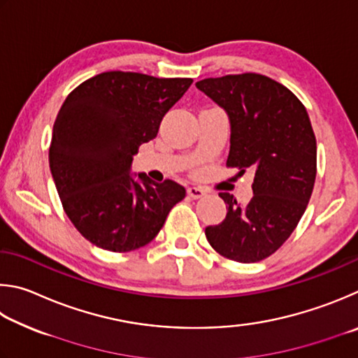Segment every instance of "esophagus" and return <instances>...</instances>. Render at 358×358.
Returning <instances> with one entry per match:
<instances>
[{"label":"esophagus","instance_id":"34e87169","mask_svg":"<svg viewBox=\"0 0 358 358\" xmlns=\"http://www.w3.org/2000/svg\"><path fill=\"white\" fill-rule=\"evenodd\" d=\"M187 195L193 199H198L206 195V190L201 189V187H189V189H187Z\"/></svg>","mask_w":358,"mask_h":358}]
</instances>
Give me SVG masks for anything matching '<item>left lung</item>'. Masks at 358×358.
I'll return each mask as SVG.
<instances>
[{"mask_svg":"<svg viewBox=\"0 0 358 358\" xmlns=\"http://www.w3.org/2000/svg\"><path fill=\"white\" fill-rule=\"evenodd\" d=\"M196 87L229 116L227 166L255 174L247 206L218 193L227 218L206 228V237L224 258L262 261L289 239L315 187L316 136L308 113L286 86L261 73L204 78Z\"/></svg>","mask_w":358,"mask_h":358,"instance_id":"8db88e82","label":"left lung"}]
</instances>
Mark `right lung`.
Returning <instances> with one entry per match:
<instances>
[{"mask_svg": "<svg viewBox=\"0 0 358 358\" xmlns=\"http://www.w3.org/2000/svg\"><path fill=\"white\" fill-rule=\"evenodd\" d=\"M192 83L113 71L83 81L64 100L50 169L69 220L92 245L115 253L148 245L185 198L174 180L157 184L144 173L134 179L130 163Z\"/></svg>", "mask_w": 358, "mask_h": 358, "instance_id": "add662e5", "label": "right lung"}]
</instances>
